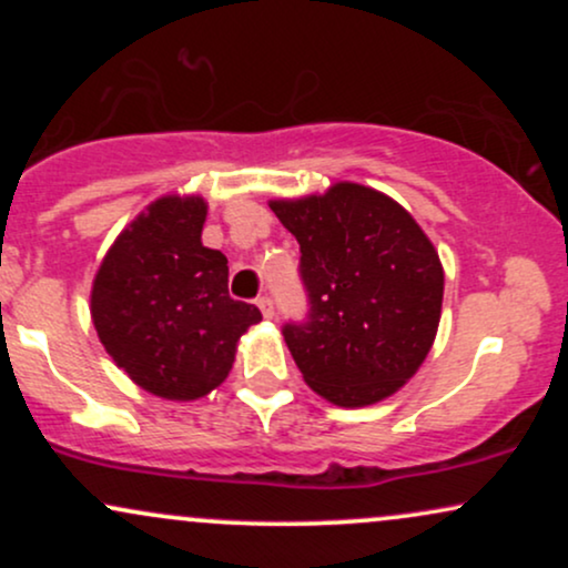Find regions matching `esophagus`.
I'll return each instance as SVG.
<instances>
[{"instance_id": "obj_1", "label": "esophagus", "mask_w": 568, "mask_h": 568, "mask_svg": "<svg viewBox=\"0 0 568 568\" xmlns=\"http://www.w3.org/2000/svg\"><path fill=\"white\" fill-rule=\"evenodd\" d=\"M256 306L262 310V315L266 317V321H272V317H275V304H272L270 296H258Z\"/></svg>"}]
</instances>
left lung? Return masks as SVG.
<instances>
[{"label":"left lung","mask_w":568,"mask_h":568,"mask_svg":"<svg viewBox=\"0 0 568 568\" xmlns=\"http://www.w3.org/2000/svg\"><path fill=\"white\" fill-rule=\"evenodd\" d=\"M270 207L302 247L310 321L283 336L304 382L342 408L395 395L438 334L435 245L400 202L352 181Z\"/></svg>","instance_id":"obj_1"}]
</instances>
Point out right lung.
Returning a JSON list of instances; mask_svg holds the SVG:
<instances>
[{
	"label": "right lung",
	"mask_w": 568,
	"mask_h": 568,
	"mask_svg": "<svg viewBox=\"0 0 568 568\" xmlns=\"http://www.w3.org/2000/svg\"><path fill=\"white\" fill-rule=\"evenodd\" d=\"M207 202L165 194L116 234L98 266L90 317L103 349L146 393L197 400L230 376L237 342L262 321L230 296V266L202 245Z\"/></svg>",
	"instance_id": "right-lung-1"
}]
</instances>
